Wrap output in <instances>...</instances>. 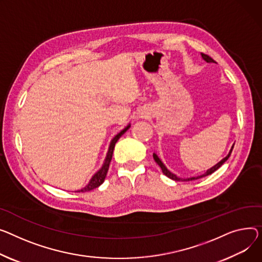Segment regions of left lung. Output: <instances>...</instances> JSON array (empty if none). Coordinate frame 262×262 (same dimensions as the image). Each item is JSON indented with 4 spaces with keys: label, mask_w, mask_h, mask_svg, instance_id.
Instances as JSON below:
<instances>
[{
    "label": "left lung",
    "mask_w": 262,
    "mask_h": 262,
    "mask_svg": "<svg viewBox=\"0 0 262 262\" xmlns=\"http://www.w3.org/2000/svg\"><path fill=\"white\" fill-rule=\"evenodd\" d=\"M201 56H202V58H203V60L204 61H206L207 63H211V62H214V60L210 57V56H207V55H205V54H201ZM233 148H234V145L232 146V148H231V150H230V152L228 154V156L225 157V158H223L220 162H218L216 165H214L213 167H211L210 169H207L203 175H201V176H197V177H191V178H186V179H181V178H179V177H177L175 173H172V172H170L167 168H166V166L162 163V161L159 159V157L157 156L156 154H154L152 156H154V159H155V161L157 162V164H158L160 167H161V169H162V171H163V173L165 176H167L168 178H170V179H172V180H175V181H191V180H196V179H199V178H202V177H205V176H208V175H211V173H213L215 170H217L226 160H228L229 158H230V156H231V154H232V150H233Z\"/></svg>",
    "instance_id": "obj_1"
}]
</instances>
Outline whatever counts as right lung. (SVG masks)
Returning <instances> with one entry per match:
<instances>
[{"label":"right lung","instance_id":"1","mask_svg":"<svg viewBox=\"0 0 262 262\" xmlns=\"http://www.w3.org/2000/svg\"><path fill=\"white\" fill-rule=\"evenodd\" d=\"M129 127H130V124H128L123 130H121L118 135L115 136V138L113 139L111 144H110V148H108V151H107V155H106V158H105V161H104L102 167L93 176V178L91 179L89 184H87L85 187H83L82 189L77 190L78 193H80V191H82V193H84V191H90L94 188H97L98 186H100L104 182V180H105V177H106V173L108 171V168H110V163H111L112 158H113V152H114L115 145H116L117 141L120 139V137L123 135Z\"/></svg>","mask_w":262,"mask_h":262}]
</instances>
